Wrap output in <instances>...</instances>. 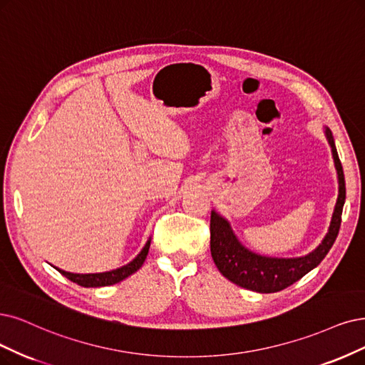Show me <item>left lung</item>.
I'll return each instance as SVG.
<instances>
[{
  "mask_svg": "<svg viewBox=\"0 0 365 365\" xmlns=\"http://www.w3.org/2000/svg\"><path fill=\"white\" fill-rule=\"evenodd\" d=\"M327 140L331 145L334 165L339 178V197L332 212L328 233L320 244L301 257H269L248 250L235 235L224 217L212 210L210 215V252L218 271L235 284L259 293H275L292 286L305 274L313 271L325 259L336 239L341 224V213L346 200V183L341 162L336 153L332 132L325 126Z\"/></svg>",
  "mask_w": 365,
  "mask_h": 365,
  "instance_id": "obj_1",
  "label": "left lung"
}]
</instances>
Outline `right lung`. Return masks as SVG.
Wrapping results in <instances>:
<instances>
[{"instance_id": "add662e5", "label": "right lung", "mask_w": 365, "mask_h": 365, "mask_svg": "<svg viewBox=\"0 0 365 365\" xmlns=\"http://www.w3.org/2000/svg\"><path fill=\"white\" fill-rule=\"evenodd\" d=\"M150 242L152 239L148 237V240L145 242V245L143 247V250L140 251V254L135 257L132 262H129L128 264L113 269V271L108 272H99V274H72V272H66L58 269V272L61 275H64L66 278H69L71 281L76 282L78 286L83 287H103V286H113L117 284V282L123 281L125 278L130 277L132 274H135L138 269L143 266L147 254H148V248H150Z\"/></svg>"}]
</instances>
